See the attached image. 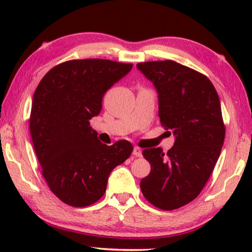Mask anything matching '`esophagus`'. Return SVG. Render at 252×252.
Returning <instances> with one entry per match:
<instances>
[{"mask_svg": "<svg viewBox=\"0 0 252 252\" xmlns=\"http://www.w3.org/2000/svg\"><path fill=\"white\" fill-rule=\"evenodd\" d=\"M133 155H134V156H135V157H141V156H142V150H141L139 147H134Z\"/></svg>", "mask_w": 252, "mask_h": 252, "instance_id": "34e87169", "label": "esophagus"}]
</instances>
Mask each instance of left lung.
<instances>
[{"label": "left lung", "instance_id": "left-lung-1", "mask_svg": "<svg viewBox=\"0 0 252 252\" xmlns=\"http://www.w3.org/2000/svg\"><path fill=\"white\" fill-rule=\"evenodd\" d=\"M136 67L157 89L161 126L175 135L166 155L161 148L142 151L151 171L140 187L148 202L171 211L197 197L221 153L225 124L219 96L206 75L174 61Z\"/></svg>", "mask_w": 252, "mask_h": 252}]
</instances>
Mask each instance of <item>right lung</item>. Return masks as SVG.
I'll return each mask as SVG.
<instances>
[{
	"mask_svg": "<svg viewBox=\"0 0 252 252\" xmlns=\"http://www.w3.org/2000/svg\"><path fill=\"white\" fill-rule=\"evenodd\" d=\"M132 67L98 58L67 61L48 71L34 92V150L50 190L65 204L84 208L97 202L111 171L132 154L126 140L99 142L89 123L101 112L106 91Z\"/></svg>",
	"mask_w": 252,
	"mask_h": 252,
	"instance_id": "1",
	"label": "right lung"
}]
</instances>
